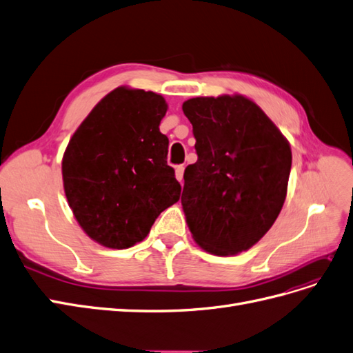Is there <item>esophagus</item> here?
Instances as JSON below:
<instances>
[{"label": "esophagus", "instance_id": "esophagus-1", "mask_svg": "<svg viewBox=\"0 0 353 353\" xmlns=\"http://www.w3.org/2000/svg\"><path fill=\"white\" fill-rule=\"evenodd\" d=\"M183 175H184V166H176L175 168V178L179 181H183Z\"/></svg>", "mask_w": 353, "mask_h": 353}]
</instances>
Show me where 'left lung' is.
<instances>
[{"mask_svg":"<svg viewBox=\"0 0 353 353\" xmlns=\"http://www.w3.org/2000/svg\"><path fill=\"white\" fill-rule=\"evenodd\" d=\"M197 162L184 170L181 205L193 240L216 256L249 250L270 231L287 196L290 143L241 94L184 101Z\"/></svg>","mask_w":353,"mask_h":353,"instance_id":"8db88e82","label":"left lung"}]
</instances>
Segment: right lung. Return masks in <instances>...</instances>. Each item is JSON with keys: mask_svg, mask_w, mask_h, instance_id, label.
I'll list each match as a JSON object with an SVG mask.
<instances>
[{"mask_svg": "<svg viewBox=\"0 0 353 353\" xmlns=\"http://www.w3.org/2000/svg\"><path fill=\"white\" fill-rule=\"evenodd\" d=\"M168 112L160 94L117 87L95 104L70 137L61 159L63 188L87 236L109 249L143 241L156 218L179 200L166 163Z\"/></svg>", "mask_w": 353, "mask_h": 353, "instance_id": "obj_1", "label": "right lung"}]
</instances>
